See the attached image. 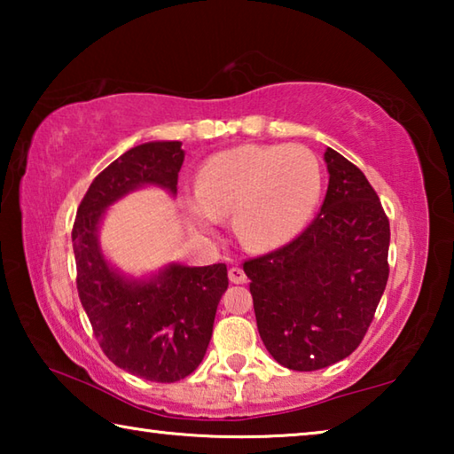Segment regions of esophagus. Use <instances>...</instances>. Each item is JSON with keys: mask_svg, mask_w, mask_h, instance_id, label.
I'll return each mask as SVG.
<instances>
[{"mask_svg": "<svg viewBox=\"0 0 454 454\" xmlns=\"http://www.w3.org/2000/svg\"><path fill=\"white\" fill-rule=\"evenodd\" d=\"M228 278H230V282H234V284H242L246 280V274H244L240 266H232L228 270Z\"/></svg>", "mask_w": 454, "mask_h": 454, "instance_id": "34e87169", "label": "esophagus"}]
</instances>
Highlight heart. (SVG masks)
I'll return each mask as SVG.
<instances>
[{
	"label": "heart",
	"mask_w": 454,
	"mask_h": 454,
	"mask_svg": "<svg viewBox=\"0 0 454 454\" xmlns=\"http://www.w3.org/2000/svg\"><path fill=\"white\" fill-rule=\"evenodd\" d=\"M318 158L301 144H244L210 156L196 180L190 218L210 230L234 212L238 236L252 248L292 240L320 198Z\"/></svg>",
	"instance_id": "heart-1"
}]
</instances>
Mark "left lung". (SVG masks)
<instances>
[{
  "mask_svg": "<svg viewBox=\"0 0 454 454\" xmlns=\"http://www.w3.org/2000/svg\"><path fill=\"white\" fill-rule=\"evenodd\" d=\"M320 210L294 240L244 260L260 338L290 371H318L363 342L388 280L390 224L371 182L336 150Z\"/></svg>",
  "mask_w": 454,
  "mask_h": 454,
  "instance_id": "obj_1",
  "label": "left lung"
}]
</instances>
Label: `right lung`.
I'll return each mask as SVG.
<instances>
[{"mask_svg":"<svg viewBox=\"0 0 454 454\" xmlns=\"http://www.w3.org/2000/svg\"><path fill=\"white\" fill-rule=\"evenodd\" d=\"M182 162L180 142H148L121 153L91 182L72 230L75 284L99 348L152 382L186 379L202 363L228 288L226 264H172L152 280H128L102 256L98 224L107 206L144 184L176 194Z\"/></svg>","mask_w":454,"mask_h":454,"instance_id":"1","label":"right lung"}]
</instances>
